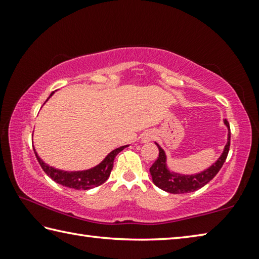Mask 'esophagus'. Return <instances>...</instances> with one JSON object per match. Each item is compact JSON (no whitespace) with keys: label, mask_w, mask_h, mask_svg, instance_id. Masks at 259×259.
Returning <instances> with one entry per match:
<instances>
[{"label":"esophagus","mask_w":259,"mask_h":259,"mask_svg":"<svg viewBox=\"0 0 259 259\" xmlns=\"http://www.w3.org/2000/svg\"><path fill=\"white\" fill-rule=\"evenodd\" d=\"M154 138V134L151 133V131H147V133H144L142 136V140L144 143H147V142H151V140Z\"/></svg>","instance_id":"obj_1"}]
</instances>
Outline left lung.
Here are the masks:
<instances>
[{"instance_id": "8db88e82", "label": "left lung", "mask_w": 259, "mask_h": 259, "mask_svg": "<svg viewBox=\"0 0 259 259\" xmlns=\"http://www.w3.org/2000/svg\"><path fill=\"white\" fill-rule=\"evenodd\" d=\"M227 129H229V137H227V143L224 147L222 155L218 157V160L213 164L209 166L208 169L203 170L200 174L195 175H182L174 171H170L166 166V156L164 151L162 150L159 144L156 146L159 147V157L152 164L150 168V172L153 179V183L155 185L168 193L172 194H183V193H191L194 192L199 188L203 187L205 184H208L211 179L216 176L219 170L222 169L223 164L227 157L230 151L231 144V130L230 123L226 120L224 121Z\"/></svg>"}]
</instances>
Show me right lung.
<instances>
[{
  "instance_id": "right-lung-1",
  "label": "right lung",
  "mask_w": 259,
  "mask_h": 259,
  "mask_svg": "<svg viewBox=\"0 0 259 259\" xmlns=\"http://www.w3.org/2000/svg\"><path fill=\"white\" fill-rule=\"evenodd\" d=\"M54 94L55 91L54 93H51L49 98ZM128 146L129 145L115 148V150L109 153V154L105 157V159L100 162L98 165H96L91 169L83 170V171H64V170L56 169L54 166L47 164L46 162H43V160H41V157L37 155L35 148H34V153L38 161V163L41 165V168L43 169V171H45L48 176L52 179V181H55L56 183H58L63 186L74 188V190H90V188L102 185L103 183L107 181L113 169V163H114V159H115V156Z\"/></svg>"
}]
</instances>
